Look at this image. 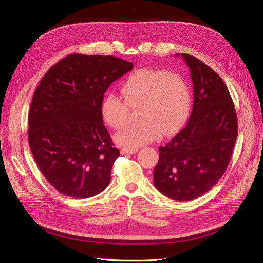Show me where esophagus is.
I'll return each mask as SVG.
<instances>
[{
    "instance_id": "34e87169",
    "label": "esophagus",
    "mask_w": 263,
    "mask_h": 263,
    "mask_svg": "<svg viewBox=\"0 0 263 263\" xmlns=\"http://www.w3.org/2000/svg\"><path fill=\"white\" fill-rule=\"evenodd\" d=\"M137 151H138L137 148H123V149H121V154L122 155H126V154L133 155V154H136Z\"/></svg>"
}]
</instances>
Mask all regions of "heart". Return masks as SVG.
I'll return each instance as SVG.
<instances>
[{
    "label": "heart",
    "instance_id": "obj_1",
    "mask_svg": "<svg viewBox=\"0 0 263 263\" xmlns=\"http://www.w3.org/2000/svg\"><path fill=\"white\" fill-rule=\"evenodd\" d=\"M124 101L107 94L101 113L113 129H122L128 122L129 107L139 108V124L126 127L115 140L128 148L156 141L160 134L177 133L187 121L192 107V93L182 76L163 69H140L126 79L121 87Z\"/></svg>",
    "mask_w": 263,
    "mask_h": 263
}]
</instances>
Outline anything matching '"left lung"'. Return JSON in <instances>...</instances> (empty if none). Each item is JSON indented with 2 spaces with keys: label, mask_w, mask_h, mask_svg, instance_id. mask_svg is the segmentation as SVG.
Here are the masks:
<instances>
[{
  "label": "left lung",
  "mask_w": 263,
  "mask_h": 263,
  "mask_svg": "<svg viewBox=\"0 0 263 263\" xmlns=\"http://www.w3.org/2000/svg\"><path fill=\"white\" fill-rule=\"evenodd\" d=\"M193 109L187 125L164 147H159L155 186L176 201H191L210 191L226 171L238 135L234 102L222 79L186 53Z\"/></svg>",
  "instance_id": "1"
}]
</instances>
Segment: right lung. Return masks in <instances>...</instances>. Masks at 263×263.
I'll return each instance as SVG.
<instances>
[{
	"label": "right lung",
	"mask_w": 263,
	"mask_h": 263,
	"mask_svg": "<svg viewBox=\"0 0 263 263\" xmlns=\"http://www.w3.org/2000/svg\"><path fill=\"white\" fill-rule=\"evenodd\" d=\"M114 55L72 53L43 77L31 99L28 142L50 185L63 195L87 198L109 184L119 156L103 124L108 86L133 69Z\"/></svg>",
	"instance_id": "obj_1"
}]
</instances>
